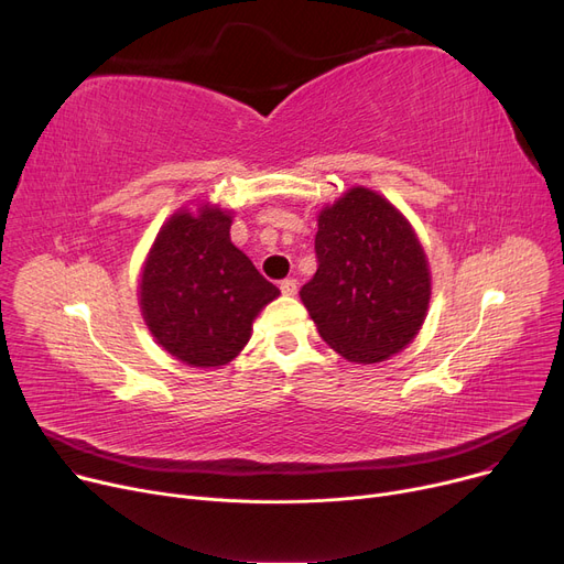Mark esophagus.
Listing matches in <instances>:
<instances>
[{"instance_id":"esophagus-1","label":"esophagus","mask_w":564,"mask_h":564,"mask_svg":"<svg viewBox=\"0 0 564 564\" xmlns=\"http://www.w3.org/2000/svg\"><path fill=\"white\" fill-rule=\"evenodd\" d=\"M279 288H281V292L285 294V297H294V294H297V290H300V283L294 281V279H283L279 283Z\"/></svg>"}]
</instances>
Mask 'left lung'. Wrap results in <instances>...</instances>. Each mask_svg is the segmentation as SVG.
Here are the masks:
<instances>
[{
    "instance_id": "obj_1",
    "label": "left lung",
    "mask_w": 564,
    "mask_h": 564,
    "mask_svg": "<svg viewBox=\"0 0 564 564\" xmlns=\"http://www.w3.org/2000/svg\"><path fill=\"white\" fill-rule=\"evenodd\" d=\"M315 258L317 272L300 294L322 340L340 357L377 364L419 334L430 304L427 260L387 198L354 187L324 207Z\"/></svg>"
}]
</instances>
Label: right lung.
<instances>
[{"instance_id": "1", "label": "right lung", "mask_w": 564, "mask_h": 564, "mask_svg": "<svg viewBox=\"0 0 564 564\" xmlns=\"http://www.w3.org/2000/svg\"><path fill=\"white\" fill-rule=\"evenodd\" d=\"M230 221L219 207L173 215L143 267L148 329L171 357L196 368L232 361L251 338L253 317L279 297L230 242Z\"/></svg>"}]
</instances>
